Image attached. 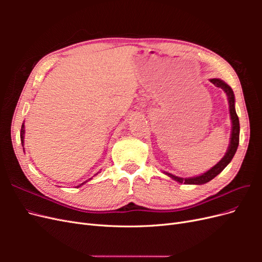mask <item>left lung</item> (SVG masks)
Listing matches in <instances>:
<instances>
[{
	"label": "left lung",
	"mask_w": 262,
	"mask_h": 262,
	"mask_svg": "<svg viewBox=\"0 0 262 262\" xmlns=\"http://www.w3.org/2000/svg\"><path fill=\"white\" fill-rule=\"evenodd\" d=\"M210 82L213 83L216 87H220V89L223 90L227 95V99H228V104H229V114H231V120H232L231 141H229L227 152L225 153L224 157L222 158V160L216 165H214L211 169L202 173V175L195 176V177H189V178H181V177H177L175 175H171V173H169V172H165L166 175L169 176L173 180L180 182V184H186V185L207 184V182L212 180L214 177H216L219 173L223 170L229 163H231V161L233 160V157L236 153L237 147H238L239 120H238V116H237L236 110H235V96H234L233 90L231 89V86H228L225 82L220 80V78H211Z\"/></svg>",
	"instance_id": "left-lung-1"
}]
</instances>
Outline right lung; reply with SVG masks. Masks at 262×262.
<instances>
[{
  "instance_id": "1",
  "label": "right lung",
  "mask_w": 262,
  "mask_h": 262,
  "mask_svg": "<svg viewBox=\"0 0 262 262\" xmlns=\"http://www.w3.org/2000/svg\"><path fill=\"white\" fill-rule=\"evenodd\" d=\"M24 134H25V126H24V123H23L21 129H20V141H21V145H24ZM91 179H92V178H91ZM83 184H84V182H83ZM83 184H81L80 186H77V188L81 187Z\"/></svg>"
}]
</instances>
